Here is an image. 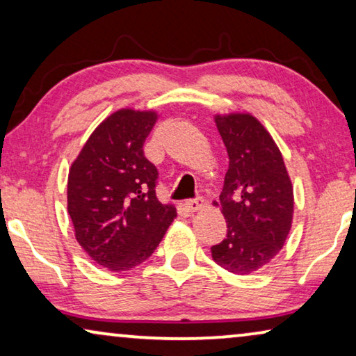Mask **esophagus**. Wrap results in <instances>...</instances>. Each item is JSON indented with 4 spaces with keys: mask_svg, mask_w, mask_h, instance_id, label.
Wrapping results in <instances>:
<instances>
[{
    "mask_svg": "<svg viewBox=\"0 0 356 356\" xmlns=\"http://www.w3.org/2000/svg\"><path fill=\"white\" fill-rule=\"evenodd\" d=\"M202 206H204V201H202L201 197L188 199V201L184 202V207H186L189 212H197L199 209H202Z\"/></svg>",
    "mask_w": 356,
    "mask_h": 356,
    "instance_id": "1",
    "label": "esophagus"
}]
</instances>
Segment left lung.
<instances>
[{
    "mask_svg": "<svg viewBox=\"0 0 356 356\" xmlns=\"http://www.w3.org/2000/svg\"><path fill=\"white\" fill-rule=\"evenodd\" d=\"M228 154L220 193L227 236L212 259L233 274H252L284 246L293 218V186L284 157L264 126L250 113L217 115Z\"/></svg>",
    "mask_w": 356,
    "mask_h": 356,
    "instance_id": "8db88e82",
    "label": "left lung"
}]
</instances>
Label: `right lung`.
<instances>
[{"label":"right lung","mask_w":356,"mask_h":356,"mask_svg":"<svg viewBox=\"0 0 356 356\" xmlns=\"http://www.w3.org/2000/svg\"><path fill=\"white\" fill-rule=\"evenodd\" d=\"M157 113L123 108L97 126L72 162L67 212L97 264L120 272L147 257L177 217L155 194L159 172L144 155Z\"/></svg>","instance_id":"obj_1"}]
</instances>
